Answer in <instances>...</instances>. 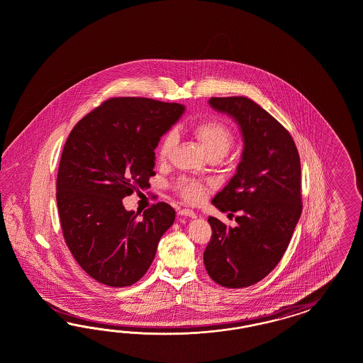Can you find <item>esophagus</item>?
<instances>
[{
	"label": "esophagus",
	"instance_id": "1",
	"mask_svg": "<svg viewBox=\"0 0 363 363\" xmlns=\"http://www.w3.org/2000/svg\"><path fill=\"white\" fill-rule=\"evenodd\" d=\"M179 214H181V216H185V217H190V218H196V217H197V214H196L193 210L190 209L179 210Z\"/></svg>",
	"mask_w": 363,
	"mask_h": 363
}]
</instances>
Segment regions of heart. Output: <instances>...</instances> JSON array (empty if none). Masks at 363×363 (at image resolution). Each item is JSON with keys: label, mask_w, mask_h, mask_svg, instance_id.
Returning <instances> with one entry per match:
<instances>
[{"label": "heart", "mask_w": 363, "mask_h": 363, "mask_svg": "<svg viewBox=\"0 0 363 363\" xmlns=\"http://www.w3.org/2000/svg\"><path fill=\"white\" fill-rule=\"evenodd\" d=\"M191 133L203 146L209 158H223L234 145V134L231 132L230 128L218 120H203L197 122L191 126ZM177 143L178 137L176 132L170 130L164 134L157 149V157L161 162L170 158ZM177 189L181 193V196L189 202H199L206 194V186L190 178H181L177 182Z\"/></svg>", "instance_id": "1"}]
</instances>
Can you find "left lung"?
<instances>
[{"instance_id":"1","label":"left lung","mask_w":363,"mask_h":363,"mask_svg":"<svg viewBox=\"0 0 363 363\" xmlns=\"http://www.w3.org/2000/svg\"><path fill=\"white\" fill-rule=\"evenodd\" d=\"M210 106L234 118L243 152L237 173L213 198L220 211H238L235 228L209 217L203 253L210 278L240 289L264 279L285 254L302 213L301 161L290 133L247 97H211Z\"/></svg>"}]
</instances>
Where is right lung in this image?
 <instances>
[{"mask_svg": "<svg viewBox=\"0 0 363 363\" xmlns=\"http://www.w3.org/2000/svg\"><path fill=\"white\" fill-rule=\"evenodd\" d=\"M185 106L140 97L102 102L77 122L66 140L57 206L66 245L99 284L125 287L143 278L176 211L158 202L128 211L122 198L147 186L160 138Z\"/></svg>", "mask_w": 363, "mask_h": 363, "instance_id": "1", "label": "right lung"}]
</instances>
